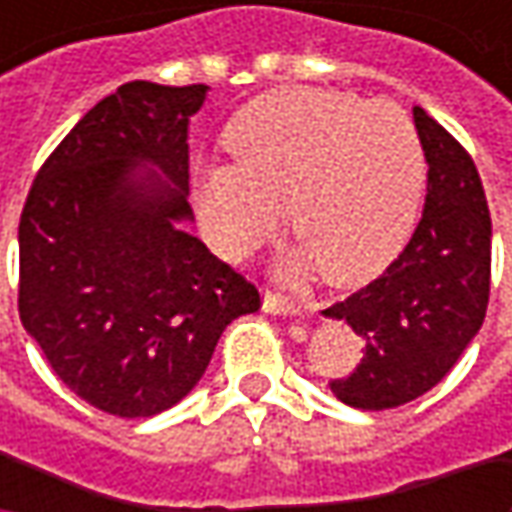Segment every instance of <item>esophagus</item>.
<instances>
[{"label": "esophagus", "instance_id": "esophagus-1", "mask_svg": "<svg viewBox=\"0 0 512 512\" xmlns=\"http://www.w3.org/2000/svg\"><path fill=\"white\" fill-rule=\"evenodd\" d=\"M265 310L267 313H279V316H296L302 307L285 293H276L273 287H265Z\"/></svg>", "mask_w": 512, "mask_h": 512}]
</instances>
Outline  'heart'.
Instances as JSON below:
<instances>
[{
  "label": "heart",
  "mask_w": 512,
  "mask_h": 512,
  "mask_svg": "<svg viewBox=\"0 0 512 512\" xmlns=\"http://www.w3.org/2000/svg\"><path fill=\"white\" fill-rule=\"evenodd\" d=\"M230 165L199 170L207 233L242 256L273 233L279 205L296 236V270L353 287L402 250L424 190L413 119L393 102L285 88L239 110L225 133Z\"/></svg>",
  "instance_id": "b5f03b06"
}]
</instances>
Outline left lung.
Segmentation results:
<instances>
[{"mask_svg": "<svg viewBox=\"0 0 512 512\" xmlns=\"http://www.w3.org/2000/svg\"><path fill=\"white\" fill-rule=\"evenodd\" d=\"M427 159V196L410 242L379 279L330 305L353 327L362 359L330 390L350 407L387 410L442 382L479 333L490 299V210L462 142L413 108Z\"/></svg>", "mask_w": 512, "mask_h": 512, "instance_id": "8db88e82", "label": "left lung"}]
</instances>
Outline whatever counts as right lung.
<instances>
[{
	"label": "right lung",
	"mask_w": 512,
	"mask_h": 512,
	"mask_svg": "<svg viewBox=\"0 0 512 512\" xmlns=\"http://www.w3.org/2000/svg\"><path fill=\"white\" fill-rule=\"evenodd\" d=\"M207 85L128 82L39 168L19 219V319L93 407L145 419L182 402L259 287L179 230L190 219L187 122ZM139 164L155 174L135 179Z\"/></svg>",
	"instance_id": "1"
}]
</instances>
